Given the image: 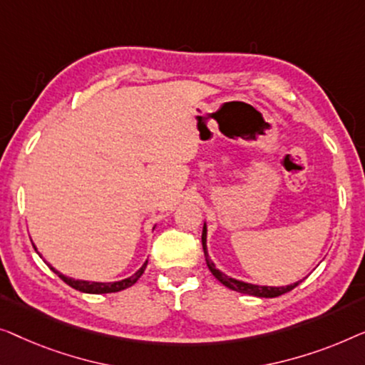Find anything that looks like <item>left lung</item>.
I'll return each instance as SVG.
<instances>
[{
  "label": "left lung",
  "instance_id": "8db88e82",
  "mask_svg": "<svg viewBox=\"0 0 365 365\" xmlns=\"http://www.w3.org/2000/svg\"><path fill=\"white\" fill-rule=\"evenodd\" d=\"M202 245H203V251H205V259H207V266L208 269L212 271V274L217 278L220 283L225 284L230 289L233 291H238V292H243V294H251V296H258V297H278L281 294H284V292L294 289V287L299 284V283H294L291 286H283V287H271V286H256V284H250V283H243V281H238V279H233L230 278V276L223 274L222 271L215 268L213 261L210 259L208 256V251H207V225L203 227V233H202Z\"/></svg>",
  "mask_w": 365,
  "mask_h": 365
}]
</instances>
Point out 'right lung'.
Here are the masks:
<instances>
[{"label": "right lung", "instance_id": "right-lung-1", "mask_svg": "<svg viewBox=\"0 0 365 365\" xmlns=\"http://www.w3.org/2000/svg\"><path fill=\"white\" fill-rule=\"evenodd\" d=\"M36 250V248H34ZM41 256V255H39ZM51 269L54 271L56 274L59 276L61 279L64 281L66 284H69L71 287H74V289H78L81 292H91V294H106V292H117V291H122V289H127V287H130L132 284L137 283V279L140 278L143 274V271L147 268V261L143 263V266L140 269L137 271L135 274H132L130 278L127 279H122V281H115V283H89V281H81V279H73V278H68V276L61 274L59 271H56L53 266L48 264Z\"/></svg>", "mask_w": 365, "mask_h": 365}]
</instances>
